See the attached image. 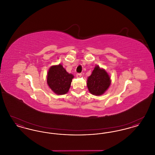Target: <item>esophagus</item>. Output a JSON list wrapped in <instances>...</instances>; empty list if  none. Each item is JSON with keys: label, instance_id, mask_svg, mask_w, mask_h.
<instances>
[{"label": "esophagus", "instance_id": "34e87169", "mask_svg": "<svg viewBox=\"0 0 155 155\" xmlns=\"http://www.w3.org/2000/svg\"><path fill=\"white\" fill-rule=\"evenodd\" d=\"M81 75H82L81 73H77V74H76V76H77V77H78V78L81 77Z\"/></svg>", "mask_w": 155, "mask_h": 155}]
</instances>
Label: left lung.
Here are the masks:
<instances>
[{"mask_svg":"<svg viewBox=\"0 0 155 155\" xmlns=\"http://www.w3.org/2000/svg\"><path fill=\"white\" fill-rule=\"evenodd\" d=\"M110 83V78L107 72L99 67L96 66L88 78L87 87L92 94L98 96L104 94Z\"/></svg>","mask_w":155,"mask_h":155,"instance_id":"8db88e82","label":"left lung"}]
</instances>
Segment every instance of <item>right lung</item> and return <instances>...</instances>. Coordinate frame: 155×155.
I'll return each instance as SVG.
<instances>
[{
    "instance_id": "right-lung-1",
    "label": "right lung",
    "mask_w": 155,
    "mask_h": 155,
    "mask_svg": "<svg viewBox=\"0 0 155 155\" xmlns=\"http://www.w3.org/2000/svg\"><path fill=\"white\" fill-rule=\"evenodd\" d=\"M73 74H69L63 66H53L49 70L47 82L52 91L58 95H64L68 92L72 79Z\"/></svg>"
}]
</instances>
